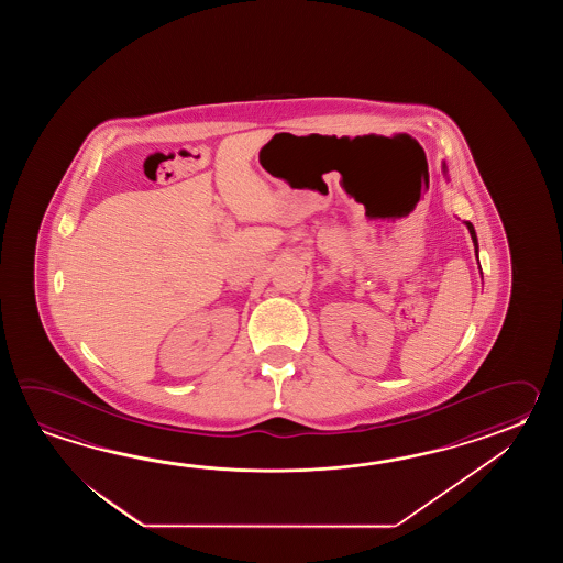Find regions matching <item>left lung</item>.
I'll use <instances>...</instances> for the list:
<instances>
[{
    "mask_svg": "<svg viewBox=\"0 0 563 563\" xmlns=\"http://www.w3.org/2000/svg\"><path fill=\"white\" fill-rule=\"evenodd\" d=\"M444 173H446V167H444ZM465 225L468 228V233H471V240H473V243H475V253H478V243H477V233H475V228L468 223V221H465Z\"/></svg>",
    "mask_w": 563,
    "mask_h": 563,
    "instance_id": "left-lung-1",
    "label": "left lung"
}]
</instances>
